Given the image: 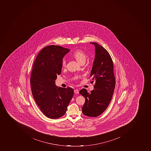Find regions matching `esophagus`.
<instances>
[{"mask_svg":"<svg viewBox=\"0 0 151 151\" xmlns=\"http://www.w3.org/2000/svg\"><path fill=\"white\" fill-rule=\"evenodd\" d=\"M74 92H75V93H76V94H78V89H75V90H74Z\"/></svg>","mask_w":151,"mask_h":151,"instance_id":"1","label":"esophagus"}]
</instances>
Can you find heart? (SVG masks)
<instances>
[{
    "instance_id": "heart-1",
    "label": "heart",
    "mask_w": 151,
    "mask_h": 151,
    "mask_svg": "<svg viewBox=\"0 0 151 151\" xmlns=\"http://www.w3.org/2000/svg\"><path fill=\"white\" fill-rule=\"evenodd\" d=\"M73 55L75 57V59L81 64L85 62L86 58L88 57L86 53L81 50H78L75 51L73 54ZM62 65L63 66H65L66 65V61L65 60H63V61Z\"/></svg>"
}]
</instances>
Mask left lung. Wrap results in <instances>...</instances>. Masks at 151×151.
<instances>
[{
	"mask_svg": "<svg viewBox=\"0 0 151 151\" xmlns=\"http://www.w3.org/2000/svg\"><path fill=\"white\" fill-rule=\"evenodd\" d=\"M95 47V57L90 77L91 83L95 81L94 89L88 92L86 89L79 93L86 99L82 107L85 115L96 117L102 114L111 100L116 80L113 72V63L109 53L104 47L96 42H90Z\"/></svg>",
	"mask_w": 151,
	"mask_h": 151,
	"instance_id": "1",
	"label": "left lung"
}]
</instances>
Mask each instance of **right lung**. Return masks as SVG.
<instances>
[{"instance_id": "right-lung-1", "label": "right lung", "mask_w": 151, "mask_h": 151, "mask_svg": "<svg viewBox=\"0 0 151 151\" xmlns=\"http://www.w3.org/2000/svg\"><path fill=\"white\" fill-rule=\"evenodd\" d=\"M69 51L61 46H46L38 53L32 66V94L42 112L52 119L65 115L74 95L73 89L58 88L55 83L61 74L63 59Z\"/></svg>"}]
</instances>
